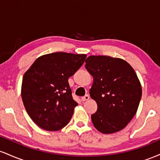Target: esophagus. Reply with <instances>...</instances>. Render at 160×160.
<instances>
[{
  "label": "esophagus",
  "mask_w": 160,
  "mask_h": 160,
  "mask_svg": "<svg viewBox=\"0 0 160 160\" xmlns=\"http://www.w3.org/2000/svg\"><path fill=\"white\" fill-rule=\"evenodd\" d=\"M89 95H84L83 97H82V98H81V100L82 101V102H85V101L89 100Z\"/></svg>",
  "instance_id": "esophagus-1"
}]
</instances>
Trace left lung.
I'll return each instance as SVG.
<instances>
[{
  "instance_id": "8db88e82",
  "label": "left lung",
  "mask_w": 160,
  "mask_h": 160,
  "mask_svg": "<svg viewBox=\"0 0 160 160\" xmlns=\"http://www.w3.org/2000/svg\"><path fill=\"white\" fill-rule=\"evenodd\" d=\"M86 69L93 78L89 94L98 109L91 116L100 132L120 131L136 113L141 98V86L132 66L118 58L90 56Z\"/></svg>"
}]
</instances>
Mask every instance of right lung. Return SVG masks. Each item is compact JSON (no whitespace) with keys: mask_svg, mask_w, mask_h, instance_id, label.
<instances>
[{"mask_svg":"<svg viewBox=\"0 0 160 160\" xmlns=\"http://www.w3.org/2000/svg\"><path fill=\"white\" fill-rule=\"evenodd\" d=\"M86 55L63 52L39 57L24 74L22 98L28 114L47 131L61 129L69 122L78 103L68 78L83 64Z\"/></svg>","mask_w":160,"mask_h":160,"instance_id":"add662e5","label":"right lung"}]
</instances>
